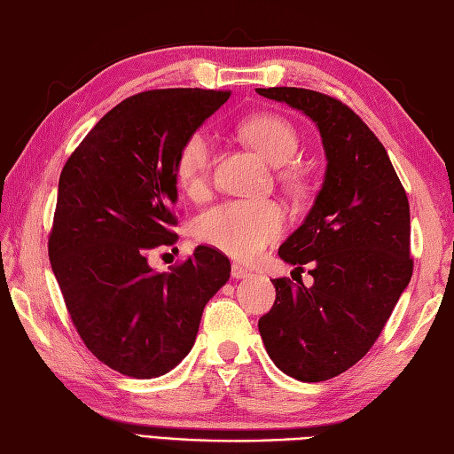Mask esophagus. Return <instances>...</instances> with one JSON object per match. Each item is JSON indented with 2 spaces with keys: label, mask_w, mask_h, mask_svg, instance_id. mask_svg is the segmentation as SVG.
I'll return each instance as SVG.
<instances>
[{
  "label": "esophagus",
  "mask_w": 454,
  "mask_h": 454,
  "mask_svg": "<svg viewBox=\"0 0 454 454\" xmlns=\"http://www.w3.org/2000/svg\"><path fill=\"white\" fill-rule=\"evenodd\" d=\"M232 278L234 279H242V278H247V275H250V271H247L246 268H242V265H238V263H232Z\"/></svg>",
  "instance_id": "1"
}]
</instances>
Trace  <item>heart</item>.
Wrapping results in <instances>:
<instances>
[{
  "mask_svg": "<svg viewBox=\"0 0 454 454\" xmlns=\"http://www.w3.org/2000/svg\"><path fill=\"white\" fill-rule=\"evenodd\" d=\"M238 133L271 165H286L299 151V133L289 120L278 114H257L239 123ZM212 141L204 129L186 136L175 163L183 189L200 197L210 184ZM281 181L295 186L297 173L281 168ZM286 228V212L273 200H228L216 204L194 222L199 242L216 247L236 260H254L278 239Z\"/></svg>",
  "mask_w": 454,
  "mask_h": 454,
  "instance_id": "heart-1",
  "label": "heart"
}]
</instances>
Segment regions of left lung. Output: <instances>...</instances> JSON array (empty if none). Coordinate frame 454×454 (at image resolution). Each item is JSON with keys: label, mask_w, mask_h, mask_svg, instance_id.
<instances>
[{"label": "left lung", "mask_w": 454, "mask_h": 454, "mask_svg": "<svg viewBox=\"0 0 454 454\" xmlns=\"http://www.w3.org/2000/svg\"><path fill=\"white\" fill-rule=\"evenodd\" d=\"M307 114L321 131L323 189L279 247L315 283L271 279L275 303L260 334L275 366L299 381H325L366 356L411 279L410 202L386 147L348 106L307 88H255Z\"/></svg>", "instance_id": "8db88e82"}]
</instances>
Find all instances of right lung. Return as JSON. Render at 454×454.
Returning <instances> with one entry per match:
<instances>
[{"instance_id":"right-lung-1","label":"right lung","mask_w":454,"mask_h":454,"mask_svg":"<svg viewBox=\"0 0 454 454\" xmlns=\"http://www.w3.org/2000/svg\"><path fill=\"white\" fill-rule=\"evenodd\" d=\"M228 90L163 88L129 96L80 141L59 179L49 234L52 273L80 339L123 376L167 374L197 339L204 305L230 260L199 246L171 271L147 255L175 246V163L189 133Z\"/></svg>"}]
</instances>
